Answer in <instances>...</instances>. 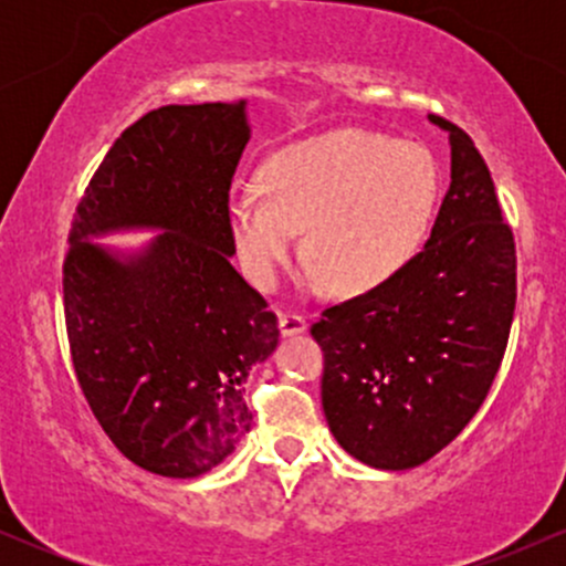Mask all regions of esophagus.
Wrapping results in <instances>:
<instances>
[{
    "mask_svg": "<svg viewBox=\"0 0 566 566\" xmlns=\"http://www.w3.org/2000/svg\"><path fill=\"white\" fill-rule=\"evenodd\" d=\"M303 329H305L303 314H297V311H282V314H279V333H282L284 337L303 333Z\"/></svg>",
    "mask_w": 566,
    "mask_h": 566,
    "instance_id": "1",
    "label": "esophagus"
}]
</instances>
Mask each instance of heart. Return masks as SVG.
<instances>
[{
    "instance_id": "b5f03b06",
    "label": "heart",
    "mask_w": 566,
    "mask_h": 566,
    "mask_svg": "<svg viewBox=\"0 0 566 566\" xmlns=\"http://www.w3.org/2000/svg\"><path fill=\"white\" fill-rule=\"evenodd\" d=\"M437 165L423 146L337 129L265 161L261 188H233L229 231L244 274L271 287L305 231L311 274L359 295L388 282L423 237Z\"/></svg>"
}]
</instances>
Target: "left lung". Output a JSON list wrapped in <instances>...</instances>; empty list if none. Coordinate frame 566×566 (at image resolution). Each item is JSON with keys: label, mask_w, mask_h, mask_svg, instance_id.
I'll list each match as a JSON object with an SVG mask.
<instances>
[{"label": "left lung", "mask_w": 566, "mask_h": 566, "mask_svg": "<svg viewBox=\"0 0 566 566\" xmlns=\"http://www.w3.org/2000/svg\"><path fill=\"white\" fill-rule=\"evenodd\" d=\"M450 188L431 239L380 287L329 305L322 407L348 454L382 471L431 460L469 426L503 361L516 308V247L473 140L452 122Z\"/></svg>", "instance_id": "left-lung-1"}]
</instances>
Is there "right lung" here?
<instances>
[{"label":"right lung","mask_w":566,"mask_h":566,"mask_svg":"<svg viewBox=\"0 0 566 566\" xmlns=\"http://www.w3.org/2000/svg\"><path fill=\"white\" fill-rule=\"evenodd\" d=\"M247 101L161 106L116 138L76 205L63 263L66 333L90 409L116 450L170 479L212 471L252 426L244 380L276 314L231 265L229 188ZM159 230L138 253L95 245Z\"/></svg>","instance_id":"obj_1"}]
</instances>
